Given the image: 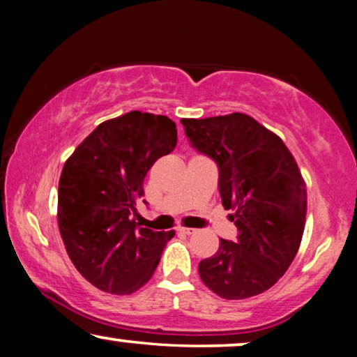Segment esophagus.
Segmentation results:
<instances>
[{
	"label": "esophagus",
	"instance_id": "1",
	"mask_svg": "<svg viewBox=\"0 0 357 357\" xmlns=\"http://www.w3.org/2000/svg\"><path fill=\"white\" fill-rule=\"evenodd\" d=\"M177 231L182 234H187V236H192V234H195V229H192V227H178Z\"/></svg>",
	"mask_w": 357,
	"mask_h": 357
}]
</instances>
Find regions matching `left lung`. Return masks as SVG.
<instances>
[{"label": "left lung", "mask_w": 357, "mask_h": 357, "mask_svg": "<svg viewBox=\"0 0 357 357\" xmlns=\"http://www.w3.org/2000/svg\"><path fill=\"white\" fill-rule=\"evenodd\" d=\"M198 153L218 165V188L237 227L198 265L199 278L224 299H247L270 289L294 260L305 226L307 190L280 136L245 114L182 119Z\"/></svg>", "instance_id": "obj_1"}]
</instances>
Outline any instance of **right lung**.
<instances>
[{"label": "right lung", "mask_w": 357, "mask_h": 357, "mask_svg": "<svg viewBox=\"0 0 357 357\" xmlns=\"http://www.w3.org/2000/svg\"><path fill=\"white\" fill-rule=\"evenodd\" d=\"M177 144L175 123L133 110L100 123L65 162L58 227L76 270L97 289L131 294L151 280L175 231L139 227L148 170Z\"/></svg>", "instance_id": "obj_1"}]
</instances>
